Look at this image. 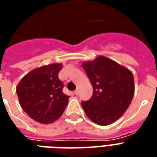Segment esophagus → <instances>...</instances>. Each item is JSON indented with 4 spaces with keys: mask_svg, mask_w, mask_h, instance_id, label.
<instances>
[{
    "mask_svg": "<svg viewBox=\"0 0 157 157\" xmlns=\"http://www.w3.org/2000/svg\"><path fill=\"white\" fill-rule=\"evenodd\" d=\"M74 93H75V95H78V94H79V90H78V89H76V90H75V92H74Z\"/></svg>",
    "mask_w": 157,
    "mask_h": 157,
    "instance_id": "obj_1",
    "label": "esophagus"
}]
</instances>
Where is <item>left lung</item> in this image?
Masks as SVG:
<instances>
[{"instance_id":"left-lung-1","label":"left lung","mask_w":157,"mask_h":157,"mask_svg":"<svg viewBox=\"0 0 157 157\" xmlns=\"http://www.w3.org/2000/svg\"><path fill=\"white\" fill-rule=\"evenodd\" d=\"M93 87L92 97L82 102L86 114L98 125H108L127 110L135 93L132 72L104 56L82 63Z\"/></svg>"}]
</instances>
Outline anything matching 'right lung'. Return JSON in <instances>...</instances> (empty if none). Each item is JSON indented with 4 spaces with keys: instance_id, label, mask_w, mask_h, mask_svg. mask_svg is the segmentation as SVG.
<instances>
[{
    "instance_id": "add662e5",
    "label": "right lung",
    "mask_w": 157,
    "mask_h": 157,
    "mask_svg": "<svg viewBox=\"0 0 157 157\" xmlns=\"http://www.w3.org/2000/svg\"><path fill=\"white\" fill-rule=\"evenodd\" d=\"M62 64L44 65L24 75L17 86L23 111L40 124L56 121L65 111L69 96L62 92L64 85L58 74Z\"/></svg>"
}]
</instances>
